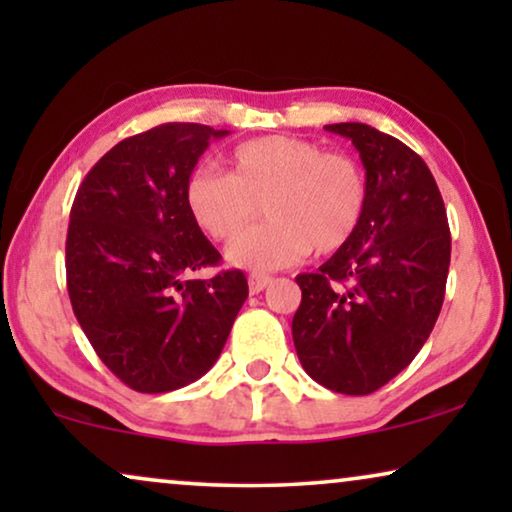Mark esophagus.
I'll list each match as a JSON object with an SVG mask.
<instances>
[{"instance_id":"34e87169","label":"esophagus","mask_w":512,"mask_h":512,"mask_svg":"<svg viewBox=\"0 0 512 512\" xmlns=\"http://www.w3.org/2000/svg\"><path fill=\"white\" fill-rule=\"evenodd\" d=\"M270 284H272V277H268V275H249V291L251 293H261L268 289Z\"/></svg>"}]
</instances>
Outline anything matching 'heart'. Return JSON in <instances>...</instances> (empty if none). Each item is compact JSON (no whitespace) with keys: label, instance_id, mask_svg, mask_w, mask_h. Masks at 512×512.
Here are the masks:
<instances>
[{"label":"heart","instance_id":"1","mask_svg":"<svg viewBox=\"0 0 512 512\" xmlns=\"http://www.w3.org/2000/svg\"><path fill=\"white\" fill-rule=\"evenodd\" d=\"M230 172L198 167L184 186L195 226L216 242L233 240L264 202L269 223L237 238L230 265L270 272L312 249L333 254L352 240L366 212V174L356 160L298 137H258L235 146Z\"/></svg>","mask_w":512,"mask_h":512}]
</instances>
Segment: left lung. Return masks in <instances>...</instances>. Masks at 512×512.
Wrapping results in <instances>:
<instances>
[{"instance_id":"1","label":"left lung","mask_w":512,"mask_h":512,"mask_svg":"<svg viewBox=\"0 0 512 512\" xmlns=\"http://www.w3.org/2000/svg\"><path fill=\"white\" fill-rule=\"evenodd\" d=\"M366 167V212L352 240L298 275L293 345L321 387L366 396L419 354L443 307L450 226L436 179L396 137L366 123L324 125Z\"/></svg>"}]
</instances>
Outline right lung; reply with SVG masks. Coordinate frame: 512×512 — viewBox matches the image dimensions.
<instances>
[{"label":"right lung","instance_id":"obj_1","mask_svg":"<svg viewBox=\"0 0 512 512\" xmlns=\"http://www.w3.org/2000/svg\"><path fill=\"white\" fill-rule=\"evenodd\" d=\"M200 123H165L118 142L76 191L67 230V291L104 366L130 389L165 394L219 359L249 296L244 272L186 279L221 254L184 202L212 139Z\"/></svg>","mask_w":512,"mask_h":512}]
</instances>
